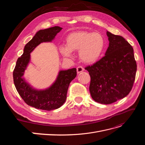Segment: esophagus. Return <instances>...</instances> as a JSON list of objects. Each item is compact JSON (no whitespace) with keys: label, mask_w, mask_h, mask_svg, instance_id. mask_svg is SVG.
<instances>
[{"label":"esophagus","mask_w":145,"mask_h":145,"mask_svg":"<svg viewBox=\"0 0 145 145\" xmlns=\"http://www.w3.org/2000/svg\"><path fill=\"white\" fill-rule=\"evenodd\" d=\"M83 71H84V68H83L82 67H81V66H79V67H78L77 68V72L78 74L81 73Z\"/></svg>","instance_id":"34e87169"}]
</instances>
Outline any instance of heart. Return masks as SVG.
<instances>
[{
  "label": "heart",
  "mask_w": 145,
  "mask_h": 145,
  "mask_svg": "<svg viewBox=\"0 0 145 145\" xmlns=\"http://www.w3.org/2000/svg\"><path fill=\"white\" fill-rule=\"evenodd\" d=\"M67 45H62L59 51L66 57H72L73 51H78L83 62L91 64L97 61L102 55L106 46V40L102 34L79 31L70 33L66 39Z\"/></svg>",
  "instance_id": "1"
}]
</instances>
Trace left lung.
<instances>
[{
	"instance_id": "obj_1",
	"label": "left lung",
	"mask_w": 145,
	"mask_h": 145,
	"mask_svg": "<svg viewBox=\"0 0 145 145\" xmlns=\"http://www.w3.org/2000/svg\"><path fill=\"white\" fill-rule=\"evenodd\" d=\"M106 35L109 46L105 56L85 68L91 77L92 98L105 105L115 102L129 93L137 71L132 46L120 36L109 31Z\"/></svg>"
}]
</instances>
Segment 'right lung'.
Returning a JSON list of instances; mask_svg holds the SVG:
<instances>
[{
	"label": "right lung",
	"instance_id": "add662e5",
	"mask_svg": "<svg viewBox=\"0 0 145 145\" xmlns=\"http://www.w3.org/2000/svg\"><path fill=\"white\" fill-rule=\"evenodd\" d=\"M62 28L58 26L39 30L24 47V53L17 60L13 71V79L18 93L29 106L42 110L51 111L62 106L67 99L69 83L77 76V69L74 68L60 70L56 80L44 89L34 88L25 80V71L30 62L31 52L43 42H51Z\"/></svg>",
	"mask_w": 145,
	"mask_h": 145
}]
</instances>
